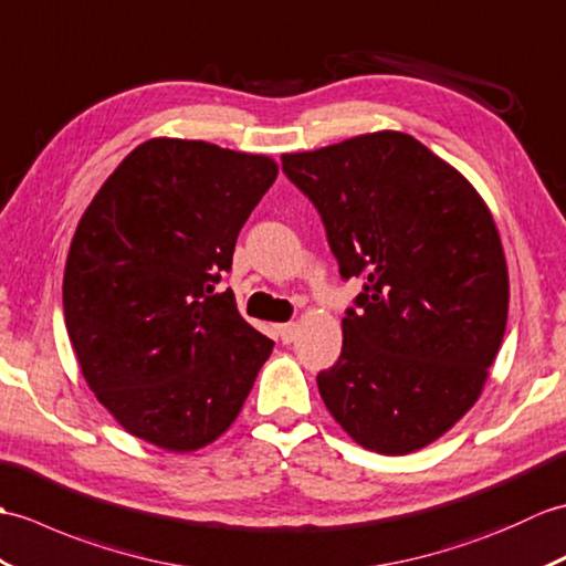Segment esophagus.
Listing matches in <instances>:
<instances>
[{
    "label": "esophagus",
    "mask_w": 566,
    "mask_h": 566,
    "mask_svg": "<svg viewBox=\"0 0 566 566\" xmlns=\"http://www.w3.org/2000/svg\"><path fill=\"white\" fill-rule=\"evenodd\" d=\"M275 329H279V336H281L283 344H291L293 338H295V334H297V324L295 322H285V324L275 326Z\"/></svg>",
    "instance_id": "esophagus-1"
}]
</instances>
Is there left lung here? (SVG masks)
Returning a JSON list of instances; mask_svg holds the SVG:
<instances>
[{
  "mask_svg": "<svg viewBox=\"0 0 566 566\" xmlns=\"http://www.w3.org/2000/svg\"><path fill=\"white\" fill-rule=\"evenodd\" d=\"M281 161L317 208L342 279H363L342 319V356L317 375L324 405L363 448L413 453L468 413L506 332L509 271L492 212L405 133Z\"/></svg>",
  "mask_w": 566,
  "mask_h": 566,
  "instance_id": "left-lung-1",
  "label": "left lung"
}]
</instances>
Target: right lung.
Returning <instances> with one entry per match:
<instances>
[{"label":"right lung","mask_w":566,"mask_h":566,"mask_svg":"<svg viewBox=\"0 0 566 566\" xmlns=\"http://www.w3.org/2000/svg\"><path fill=\"white\" fill-rule=\"evenodd\" d=\"M275 177L271 157L155 137L84 210L62 281L67 334L96 399L147 443L216 441L271 356L218 283Z\"/></svg>","instance_id":"right-lung-1"}]
</instances>
